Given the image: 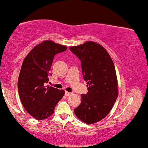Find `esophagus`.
<instances>
[{
  "label": "esophagus",
  "instance_id": "obj_1",
  "mask_svg": "<svg viewBox=\"0 0 148 148\" xmlns=\"http://www.w3.org/2000/svg\"><path fill=\"white\" fill-rule=\"evenodd\" d=\"M65 95L66 96H69L70 95H71V93H70V92H68V91H65Z\"/></svg>",
  "mask_w": 148,
  "mask_h": 148
}]
</instances>
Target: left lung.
<instances>
[{
    "instance_id": "left-lung-1",
    "label": "left lung",
    "mask_w": 148,
    "mask_h": 148,
    "mask_svg": "<svg viewBox=\"0 0 148 148\" xmlns=\"http://www.w3.org/2000/svg\"><path fill=\"white\" fill-rule=\"evenodd\" d=\"M79 57L88 92L81 95V102L75 109L81 121L93 124L106 117L118 96V84L114 64L103 47L87 41L69 48Z\"/></svg>"
}]
</instances>
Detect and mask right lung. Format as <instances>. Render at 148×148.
I'll list each match as a JSON object with an SVG mask.
<instances>
[{
    "label": "right lung",
    "mask_w": 148,
    "mask_h": 148,
    "mask_svg": "<svg viewBox=\"0 0 148 148\" xmlns=\"http://www.w3.org/2000/svg\"><path fill=\"white\" fill-rule=\"evenodd\" d=\"M67 47L52 40L42 41L29 53L19 74L18 91L23 107L34 118L42 120L54 113L57 103L65 94L64 90L47 85L53 58Z\"/></svg>",
    "instance_id": "right-lung-1"
}]
</instances>
